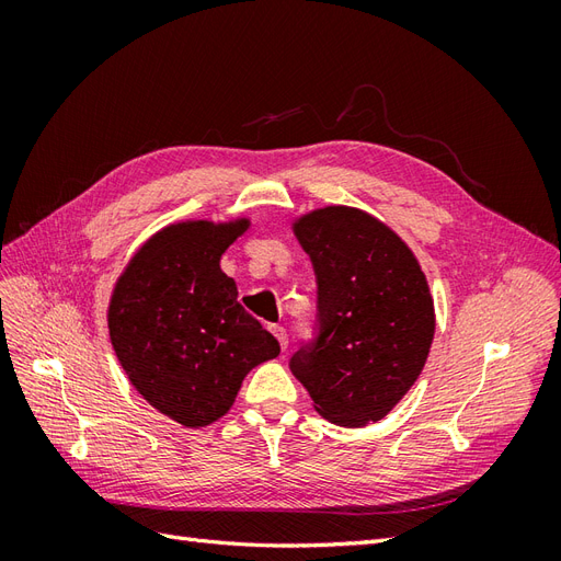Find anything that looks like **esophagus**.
Here are the masks:
<instances>
[{"instance_id":"1","label":"esophagus","mask_w":561,"mask_h":561,"mask_svg":"<svg viewBox=\"0 0 561 561\" xmlns=\"http://www.w3.org/2000/svg\"><path fill=\"white\" fill-rule=\"evenodd\" d=\"M268 330H271V332H274V336L278 339V344H280V348L285 351V348H287V334H285V328H280V325H271Z\"/></svg>"}]
</instances>
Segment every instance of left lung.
I'll return each mask as SVG.
<instances>
[{
    "mask_svg": "<svg viewBox=\"0 0 561 561\" xmlns=\"http://www.w3.org/2000/svg\"><path fill=\"white\" fill-rule=\"evenodd\" d=\"M318 280V336L290 360L316 412L336 426L381 421L428 360L433 295L400 236L360 208L325 206L293 222Z\"/></svg>",
    "mask_w": 561,
    "mask_h": 561,
    "instance_id": "8db88e82",
    "label": "left lung"
}]
</instances>
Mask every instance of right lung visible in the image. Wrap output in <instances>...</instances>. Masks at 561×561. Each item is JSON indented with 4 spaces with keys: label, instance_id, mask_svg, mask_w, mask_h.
Listing matches in <instances>:
<instances>
[{
    "label": "right lung",
    "instance_id": "add662e5",
    "mask_svg": "<svg viewBox=\"0 0 561 561\" xmlns=\"http://www.w3.org/2000/svg\"><path fill=\"white\" fill-rule=\"evenodd\" d=\"M248 227V217L168 225L149 236L114 283L107 325L118 365L154 410L184 428L222 419L248 371L280 353L219 268Z\"/></svg>",
    "mask_w": 561,
    "mask_h": 561
}]
</instances>
